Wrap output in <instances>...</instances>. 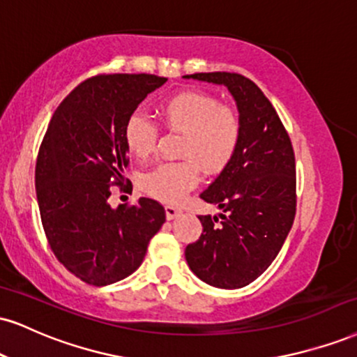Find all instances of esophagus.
<instances>
[{"instance_id": "esophagus-1", "label": "esophagus", "mask_w": 357, "mask_h": 357, "mask_svg": "<svg viewBox=\"0 0 357 357\" xmlns=\"http://www.w3.org/2000/svg\"><path fill=\"white\" fill-rule=\"evenodd\" d=\"M165 211H166L167 220H174V218L181 216L183 209L181 208H176V206H173V204H167L166 208H165Z\"/></svg>"}]
</instances>
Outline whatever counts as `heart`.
<instances>
[{"mask_svg": "<svg viewBox=\"0 0 357 357\" xmlns=\"http://www.w3.org/2000/svg\"><path fill=\"white\" fill-rule=\"evenodd\" d=\"M167 130L184 132L178 162H166L141 176V188L165 203H179L199 181V167L218 174L229 165L241 139L238 111L203 91H183L160 106ZM124 144L132 156L146 160L156 151L160 128L143 114L124 124Z\"/></svg>", "mask_w": 357, "mask_h": 357, "instance_id": "heart-1", "label": "heart"}]
</instances>
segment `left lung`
<instances>
[{"label": "left lung", "mask_w": 357, "mask_h": 357, "mask_svg": "<svg viewBox=\"0 0 357 357\" xmlns=\"http://www.w3.org/2000/svg\"><path fill=\"white\" fill-rule=\"evenodd\" d=\"M184 78L225 84L241 118L238 151L199 195L220 216H199L203 233L184 256L206 284H251L281 251L296 214V160L284 124L257 86L238 73H195Z\"/></svg>", "instance_id": "obj_1"}]
</instances>
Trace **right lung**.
Here are the masks:
<instances>
[{
	"label": "right lung",
	"mask_w": 357,
	"mask_h": 357,
	"mask_svg": "<svg viewBox=\"0 0 357 357\" xmlns=\"http://www.w3.org/2000/svg\"><path fill=\"white\" fill-rule=\"evenodd\" d=\"M156 75H96L76 86L51 118L36 160L43 229L64 268L89 286L128 278L166 221L149 197L111 208V191H132L124 124L166 83Z\"/></svg>",
	"instance_id": "add662e5"
}]
</instances>
